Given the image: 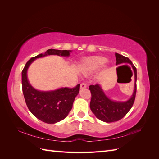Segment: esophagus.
<instances>
[{
    "label": "esophagus",
    "mask_w": 159,
    "mask_h": 159,
    "mask_svg": "<svg viewBox=\"0 0 159 159\" xmlns=\"http://www.w3.org/2000/svg\"><path fill=\"white\" fill-rule=\"evenodd\" d=\"M86 87H87V85H86V84H84V83H81V84H80V88H81V89H84V88H85Z\"/></svg>",
    "instance_id": "esophagus-1"
}]
</instances>
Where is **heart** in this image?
I'll use <instances>...</instances> for the list:
<instances>
[{"instance_id":"obj_1","label":"heart","mask_w":159,"mask_h":159,"mask_svg":"<svg viewBox=\"0 0 159 159\" xmlns=\"http://www.w3.org/2000/svg\"><path fill=\"white\" fill-rule=\"evenodd\" d=\"M107 59L103 57H93L84 60L81 64V70L85 74L97 71L106 64Z\"/></svg>"}]
</instances>
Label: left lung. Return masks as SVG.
Listing matches in <instances>:
<instances>
[{
  "label": "left lung",
  "mask_w": 159,
  "mask_h": 159,
  "mask_svg": "<svg viewBox=\"0 0 159 159\" xmlns=\"http://www.w3.org/2000/svg\"><path fill=\"white\" fill-rule=\"evenodd\" d=\"M116 65L131 64L134 74V88L131 98L126 102H115L105 94L99 84L91 85L89 89L91 93L90 109L95 117L106 123L117 121L125 116L131 109L135 99L137 91V69L128 57L115 53Z\"/></svg>",
  "instance_id": "obj_1"
}]
</instances>
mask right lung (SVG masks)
Here are the masks:
<instances>
[{"label":"right lung","instance_id":"obj_1","mask_svg":"<svg viewBox=\"0 0 159 159\" xmlns=\"http://www.w3.org/2000/svg\"><path fill=\"white\" fill-rule=\"evenodd\" d=\"M71 50H48L44 54L32 57L22 71V85L24 97L30 111L40 121L54 124L65 119L72 108L75 98L79 93L80 84L74 88H61L53 91H39L34 88L27 78L28 67L36 58L48 55L68 57Z\"/></svg>","mask_w":159,"mask_h":159}]
</instances>
